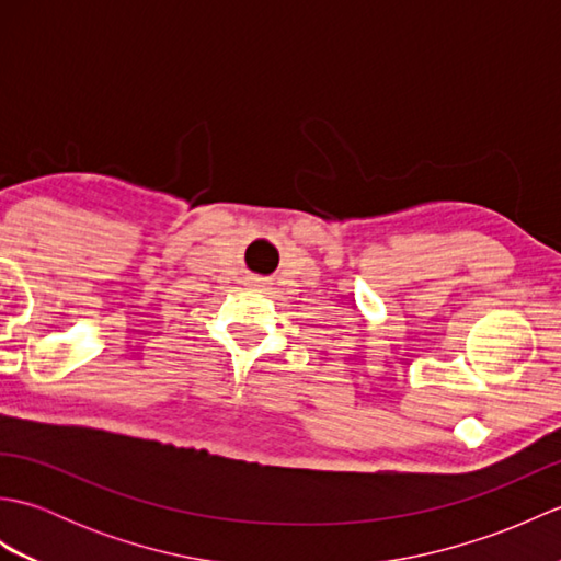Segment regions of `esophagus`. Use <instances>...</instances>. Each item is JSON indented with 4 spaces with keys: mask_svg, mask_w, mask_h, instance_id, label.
<instances>
[{
    "mask_svg": "<svg viewBox=\"0 0 561 561\" xmlns=\"http://www.w3.org/2000/svg\"><path fill=\"white\" fill-rule=\"evenodd\" d=\"M253 287H255V289H265V282H262V279H255V282H253Z\"/></svg>",
    "mask_w": 561,
    "mask_h": 561,
    "instance_id": "obj_1",
    "label": "esophagus"
}]
</instances>
